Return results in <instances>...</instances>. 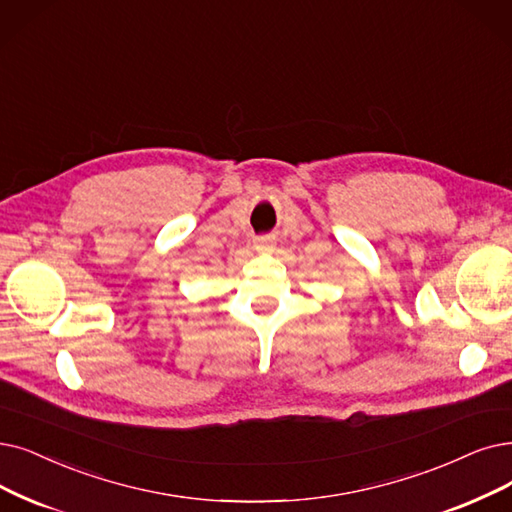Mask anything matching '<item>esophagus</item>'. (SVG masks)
Returning a JSON list of instances; mask_svg holds the SVG:
<instances>
[{"instance_id": "esophagus-1", "label": "esophagus", "mask_w": 512, "mask_h": 512, "mask_svg": "<svg viewBox=\"0 0 512 512\" xmlns=\"http://www.w3.org/2000/svg\"><path fill=\"white\" fill-rule=\"evenodd\" d=\"M273 245H275V241L269 235H262V237L254 239V248L256 250H273Z\"/></svg>"}]
</instances>
